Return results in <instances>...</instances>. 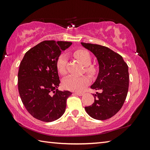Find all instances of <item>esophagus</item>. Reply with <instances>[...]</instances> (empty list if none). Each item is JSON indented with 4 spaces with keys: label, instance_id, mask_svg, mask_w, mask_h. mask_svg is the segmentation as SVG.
I'll return each instance as SVG.
<instances>
[{
    "label": "esophagus",
    "instance_id": "34e87169",
    "mask_svg": "<svg viewBox=\"0 0 150 150\" xmlns=\"http://www.w3.org/2000/svg\"><path fill=\"white\" fill-rule=\"evenodd\" d=\"M75 95H78V96H82V95H83V93H81V92H75L74 93Z\"/></svg>",
    "mask_w": 150,
    "mask_h": 150
}]
</instances>
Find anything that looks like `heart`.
Instances as JSON below:
<instances>
[{
  "label": "heart",
  "mask_w": 150,
  "mask_h": 150,
  "mask_svg": "<svg viewBox=\"0 0 150 150\" xmlns=\"http://www.w3.org/2000/svg\"><path fill=\"white\" fill-rule=\"evenodd\" d=\"M73 55L78 59L85 66V72L90 76L94 77L98 73V68L94 64H91V56L88 50L78 49L73 52ZM68 58L65 54H61L57 61V69L62 75L66 73V66ZM90 83V79L86 75L81 77L70 75L64 79L62 82V86L66 90L75 91L83 90Z\"/></svg>",
  "instance_id": "1"
}]
</instances>
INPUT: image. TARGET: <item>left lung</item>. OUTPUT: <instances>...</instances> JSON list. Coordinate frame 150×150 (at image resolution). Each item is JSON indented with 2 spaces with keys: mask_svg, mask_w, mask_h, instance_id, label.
<instances>
[{
  "mask_svg": "<svg viewBox=\"0 0 150 150\" xmlns=\"http://www.w3.org/2000/svg\"><path fill=\"white\" fill-rule=\"evenodd\" d=\"M97 57L99 72L91 89L101 90L93 94V104L85 107L95 119L103 120L114 116L122 107L129 87L128 66L122 57L106 46L81 42Z\"/></svg>",
  "mask_w": 150,
  "mask_h": 150,
  "instance_id": "1",
  "label": "left lung"
}]
</instances>
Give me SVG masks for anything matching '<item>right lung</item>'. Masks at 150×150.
I'll return each mask as SVG.
<instances>
[{
	"label": "right lung",
	"instance_id": "right-lung-1",
	"mask_svg": "<svg viewBox=\"0 0 150 150\" xmlns=\"http://www.w3.org/2000/svg\"><path fill=\"white\" fill-rule=\"evenodd\" d=\"M72 44L66 41L44 40L25 53L19 66L18 89L22 103L35 119L52 122L65 112L66 100L72 93L59 91L57 61Z\"/></svg>",
	"mask_w": 150,
	"mask_h": 150
}]
</instances>
